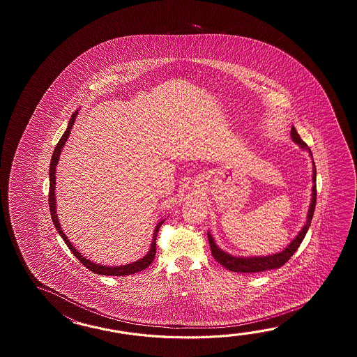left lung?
Segmentation results:
<instances>
[{"mask_svg": "<svg viewBox=\"0 0 357 357\" xmlns=\"http://www.w3.org/2000/svg\"><path fill=\"white\" fill-rule=\"evenodd\" d=\"M291 137L294 139V142H296L297 144L301 145V148H307V145L297 134L296 129L294 126L291 129ZM307 151L311 153L309 148H307ZM312 165H314V169H312L314 186H312V199H311L310 209L307 213L306 225L300 231V234L296 236V238L289 243L284 250L278 252V254H273V255H269V257H257V258L255 257L254 258H236V257H232L227 252L218 249V246L213 241L212 236L208 234V240H209V245H211L212 255L220 263V266L227 268L228 271L237 272V273H257V272L281 268L282 266H284L289 261V258L298 249L300 243H303V237H305L307 229L310 227L311 220H312L314 211H315V204H317V183H315V181H317V168H315L314 162H312Z\"/></svg>", "mask_w": 357, "mask_h": 357, "instance_id": "obj_1", "label": "left lung"}]
</instances>
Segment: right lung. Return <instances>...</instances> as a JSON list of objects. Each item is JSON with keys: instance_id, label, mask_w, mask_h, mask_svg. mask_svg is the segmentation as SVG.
<instances>
[{"instance_id": "add662e5", "label": "right lung", "mask_w": 357, "mask_h": 357, "mask_svg": "<svg viewBox=\"0 0 357 357\" xmlns=\"http://www.w3.org/2000/svg\"><path fill=\"white\" fill-rule=\"evenodd\" d=\"M76 114L77 111L73 114L70 121H68V129L63 132V135L61 137L60 142L56 145L54 148V154H52V158H51V165H50V194H48V204H50V211H51V217L54 220V227L57 229V232L60 234L61 237L63 238L65 243L68 245V249L71 250V252L75 255L76 259L80 260V263L84 266H86L89 271H91L93 273L102 274V275H129V274L137 273V272H142L144 271L145 268L152 264L154 257H155V240H157V235H158V231L160 227L163 223V220H160V223L157 225V227L154 229V235H153L152 245H151V250L148 251V254L145 255L144 258L137 260L132 264H128V266H99L96 263H91L88 259L84 258L83 255L76 250L75 248L71 245V243L68 241V237L63 235V231L61 229L60 223L57 220V214H56V200H54V185H56V166L59 163L60 160L61 151H62V146L66 143L68 135H70V130L73 129V125L75 122Z\"/></svg>"}]
</instances>
